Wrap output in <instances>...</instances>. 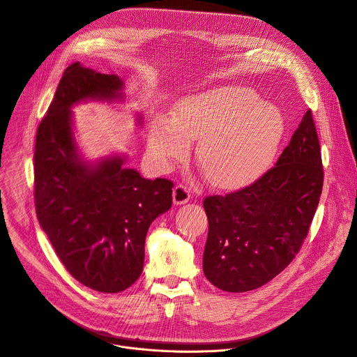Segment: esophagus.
Wrapping results in <instances>:
<instances>
[{
  "label": "esophagus",
  "mask_w": 357,
  "mask_h": 357,
  "mask_svg": "<svg viewBox=\"0 0 357 357\" xmlns=\"http://www.w3.org/2000/svg\"><path fill=\"white\" fill-rule=\"evenodd\" d=\"M191 198V192L190 190L184 185V184H177L173 190V202L176 205H181L188 202Z\"/></svg>",
  "instance_id": "obj_1"
}]
</instances>
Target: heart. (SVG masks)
I'll return each mask as SVG.
<instances>
[{
  "instance_id": "1",
  "label": "heart",
  "mask_w": 357,
  "mask_h": 357,
  "mask_svg": "<svg viewBox=\"0 0 357 357\" xmlns=\"http://www.w3.org/2000/svg\"><path fill=\"white\" fill-rule=\"evenodd\" d=\"M284 133L280 111L246 87H221L178 102L173 121L156 119L149 148L160 160L181 158L197 139L195 159L208 183L239 188L270 166Z\"/></svg>"
}]
</instances>
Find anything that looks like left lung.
<instances>
[{"label":"left lung","instance_id":"obj_1","mask_svg":"<svg viewBox=\"0 0 357 357\" xmlns=\"http://www.w3.org/2000/svg\"><path fill=\"white\" fill-rule=\"evenodd\" d=\"M324 184L319 139L308 109L275 166L248 187L208 195L202 268L228 293L261 287L300 252Z\"/></svg>","mask_w":357,"mask_h":357}]
</instances>
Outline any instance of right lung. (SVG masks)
<instances>
[{
	"instance_id": "obj_1",
	"label": "right lung",
	"mask_w": 357,
	"mask_h": 357,
	"mask_svg": "<svg viewBox=\"0 0 357 357\" xmlns=\"http://www.w3.org/2000/svg\"><path fill=\"white\" fill-rule=\"evenodd\" d=\"M118 76L70 64L39 123L33 155L38 221L77 281L100 293L130 287L144 270L151 224L169 211L173 181L148 180L114 156L82 160L71 129V105L121 97Z\"/></svg>"
}]
</instances>
